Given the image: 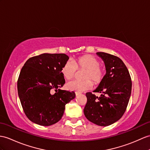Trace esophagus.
I'll use <instances>...</instances> for the list:
<instances>
[{
  "label": "esophagus",
  "mask_w": 150,
  "mask_h": 150,
  "mask_svg": "<svg viewBox=\"0 0 150 150\" xmlns=\"http://www.w3.org/2000/svg\"><path fill=\"white\" fill-rule=\"evenodd\" d=\"M76 96H79V95H80V93H78V92H76Z\"/></svg>",
  "instance_id": "1"
}]
</instances>
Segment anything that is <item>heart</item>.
Masks as SVG:
<instances>
[{
  "label": "heart",
  "instance_id": "obj_1",
  "mask_svg": "<svg viewBox=\"0 0 150 150\" xmlns=\"http://www.w3.org/2000/svg\"><path fill=\"white\" fill-rule=\"evenodd\" d=\"M100 62L92 55H85L74 60L65 62L62 68L64 77L68 80L74 77L77 69L85 70L82 78L84 80H74L67 83V89L78 93L90 90L92 86V82L97 85L103 80L105 71L100 66Z\"/></svg>",
  "mask_w": 150,
  "mask_h": 150
}]
</instances>
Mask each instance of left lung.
<instances>
[{
    "label": "left lung",
    "instance_id": "1",
    "mask_svg": "<svg viewBox=\"0 0 150 150\" xmlns=\"http://www.w3.org/2000/svg\"><path fill=\"white\" fill-rule=\"evenodd\" d=\"M105 64L106 74L93 92L86 93L84 114L90 122L99 126H109L122 118L130 97L132 81L123 62L112 54L97 52Z\"/></svg>",
    "mask_w": 150,
    "mask_h": 150
}]
</instances>
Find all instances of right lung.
I'll return each mask as SVG.
<instances>
[{"label": "right lung", "instance_id": "obj_1", "mask_svg": "<svg viewBox=\"0 0 150 150\" xmlns=\"http://www.w3.org/2000/svg\"><path fill=\"white\" fill-rule=\"evenodd\" d=\"M69 58L64 53H43L25 63L18 79V93L31 122L42 126L57 123L65 105L75 98L74 92L60 89L65 82L62 68Z\"/></svg>", "mask_w": 150, "mask_h": 150}]
</instances>
